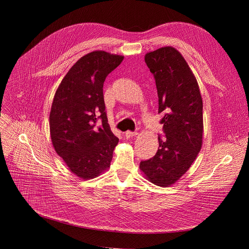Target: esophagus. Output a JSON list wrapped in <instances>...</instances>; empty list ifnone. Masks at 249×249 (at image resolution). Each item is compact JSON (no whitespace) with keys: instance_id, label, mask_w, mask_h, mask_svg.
Here are the masks:
<instances>
[{"instance_id":"34e87169","label":"esophagus","mask_w":249,"mask_h":249,"mask_svg":"<svg viewBox=\"0 0 249 249\" xmlns=\"http://www.w3.org/2000/svg\"><path fill=\"white\" fill-rule=\"evenodd\" d=\"M138 135V132H131V131H127L126 133H125V136H126V138H131V137H136Z\"/></svg>"}]
</instances>
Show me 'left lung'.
Segmentation results:
<instances>
[{
	"label": "left lung",
	"mask_w": 249,
	"mask_h": 249,
	"mask_svg": "<svg viewBox=\"0 0 249 249\" xmlns=\"http://www.w3.org/2000/svg\"><path fill=\"white\" fill-rule=\"evenodd\" d=\"M145 62L156 80L159 113L165 138L140 169L155 185L166 187L178 180L196 160L203 139V101L198 83L182 55L171 46L149 52Z\"/></svg>",
	"instance_id": "1"
}]
</instances>
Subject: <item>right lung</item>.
Wrapping results in <instances>:
<instances>
[{"mask_svg":"<svg viewBox=\"0 0 249 249\" xmlns=\"http://www.w3.org/2000/svg\"><path fill=\"white\" fill-rule=\"evenodd\" d=\"M123 56L93 51L76 62L54 95L49 116L56 153L83 179L98 176L110 166L119 139L105 112L103 84Z\"/></svg>","mask_w":249,"mask_h":249,"instance_id":"add662e5","label":"right lung"}]
</instances>
